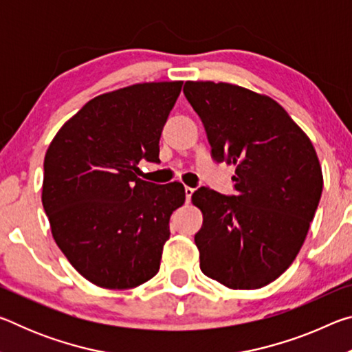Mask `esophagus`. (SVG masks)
Segmentation results:
<instances>
[{
	"label": "esophagus",
	"mask_w": 352,
	"mask_h": 352,
	"mask_svg": "<svg viewBox=\"0 0 352 352\" xmlns=\"http://www.w3.org/2000/svg\"><path fill=\"white\" fill-rule=\"evenodd\" d=\"M184 194H186V200L189 201L190 197H192V194H194V189L189 188V186H184Z\"/></svg>",
	"instance_id": "1"
}]
</instances>
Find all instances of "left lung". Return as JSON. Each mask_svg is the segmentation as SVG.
<instances>
[{"label":"left lung","instance_id":"left-lung-1","mask_svg":"<svg viewBox=\"0 0 352 352\" xmlns=\"http://www.w3.org/2000/svg\"><path fill=\"white\" fill-rule=\"evenodd\" d=\"M216 162L236 166V195L192 194L204 214L200 269L230 289H261L295 261L323 190L309 136L276 100L226 82L188 80Z\"/></svg>","mask_w":352,"mask_h":352}]
</instances>
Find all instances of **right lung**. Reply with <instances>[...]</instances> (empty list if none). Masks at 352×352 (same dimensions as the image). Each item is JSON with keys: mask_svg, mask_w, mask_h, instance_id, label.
I'll use <instances>...</instances> for the list:
<instances>
[{"mask_svg": "<svg viewBox=\"0 0 352 352\" xmlns=\"http://www.w3.org/2000/svg\"><path fill=\"white\" fill-rule=\"evenodd\" d=\"M182 80L104 93L63 124L45 155L41 204L71 265L104 289H130L158 273L182 183L138 177L158 162L160 136Z\"/></svg>", "mask_w": 352, "mask_h": 352, "instance_id": "right-lung-1", "label": "right lung"}]
</instances>
